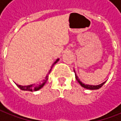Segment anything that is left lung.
<instances>
[{
  "label": "left lung",
  "mask_w": 121,
  "mask_h": 121,
  "mask_svg": "<svg viewBox=\"0 0 121 121\" xmlns=\"http://www.w3.org/2000/svg\"><path fill=\"white\" fill-rule=\"evenodd\" d=\"M75 72V79H77V81H78V83H79V84L81 85V87H84L85 89H91V90H94V89H99V88H101L102 86L104 85V83H105L106 81L105 82H103V83H102L101 84L97 85H87V84H84V83H83L82 82H81L80 80H79V79L78 78V75H76L75 73V70H73Z\"/></svg>",
  "instance_id": "obj_1"
}]
</instances>
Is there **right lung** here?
<instances>
[{
    "mask_svg": "<svg viewBox=\"0 0 121 121\" xmlns=\"http://www.w3.org/2000/svg\"><path fill=\"white\" fill-rule=\"evenodd\" d=\"M59 58L57 59L55 61V62H54V64H52V67H51V69H50V70L48 72V74L47 75L46 77L45 78V79H43V81H42V82H40L39 83H37V84H32V85H24V86H23V85H18L16 83V85H17V87H19L21 90H22V91H36L38 90H39L41 88H42L43 87V86L44 85L46 84V81H48V75L49 73H50V71L52 70V67L54 66L55 64L57 63V61H59Z\"/></svg>",
    "mask_w": 121,
    "mask_h": 121,
    "instance_id": "1",
    "label": "right lung"
}]
</instances>
